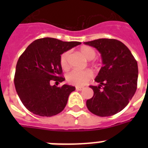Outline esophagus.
I'll use <instances>...</instances> for the list:
<instances>
[{
  "instance_id": "esophagus-1",
  "label": "esophagus",
  "mask_w": 148,
  "mask_h": 148,
  "mask_svg": "<svg viewBox=\"0 0 148 148\" xmlns=\"http://www.w3.org/2000/svg\"><path fill=\"white\" fill-rule=\"evenodd\" d=\"M84 88H82V87H76V90H83Z\"/></svg>"
}]
</instances>
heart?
I'll list each match as a JSON object with an SVG mask.
<instances>
[{"label": "heart", "mask_w": 148, "mask_h": 148, "mask_svg": "<svg viewBox=\"0 0 148 148\" xmlns=\"http://www.w3.org/2000/svg\"><path fill=\"white\" fill-rule=\"evenodd\" d=\"M80 52L82 55L88 60H92L96 55V51L92 47L88 46H83L81 47ZM68 57L69 52L65 51L60 55V64L62 68L66 69L68 67ZM93 77V73L90 70L79 71V70H72L66 76L67 82L72 85L83 86L88 83L89 80Z\"/></svg>", "instance_id": "b5f03b06"}]
</instances>
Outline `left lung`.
<instances>
[{
	"label": "left lung",
	"instance_id": "1",
	"mask_svg": "<svg viewBox=\"0 0 148 148\" xmlns=\"http://www.w3.org/2000/svg\"><path fill=\"white\" fill-rule=\"evenodd\" d=\"M84 44L100 52L103 64L95 80L99 85L90 86L94 96L87 101V107L100 117L115 114L128 104L135 94L138 77L137 60L120 40L101 38Z\"/></svg>",
	"mask_w": 148,
	"mask_h": 148
}]
</instances>
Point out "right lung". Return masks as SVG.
I'll return each instance as SVG.
<instances>
[{"label":"right lung","instance_id":"add662e5","mask_svg":"<svg viewBox=\"0 0 148 148\" xmlns=\"http://www.w3.org/2000/svg\"><path fill=\"white\" fill-rule=\"evenodd\" d=\"M78 41H62L45 38L32 42L17 60L14 85L24 107L41 117H51L60 113L67 103L73 86L58 88L51 81L62 82L60 57L64 52L81 45Z\"/></svg>","mask_w":148,"mask_h":148}]
</instances>
